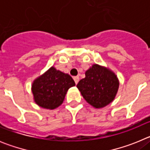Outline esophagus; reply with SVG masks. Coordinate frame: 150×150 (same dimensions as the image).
Masks as SVG:
<instances>
[{
	"mask_svg": "<svg viewBox=\"0 0 150 150\" xmlns=\"http://www.w3.org/2000/svg\"><path fill=\"white\" fill-rule=\"evenodd\" d=\"M74 82H75V83H76V84H77L79 81V76H74Z\"/></svg>",
	"mask_w": 150,
	"mask_h": 150,
	"instance_id": "obj_1",
	"label": "esophagus"
}]
</instances>
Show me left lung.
I'll return each mask as SVG.
<instances>
[{
	"label": "left lung",
	"instance_id": "obj_1",
	"mask_svg": "<svg viewBox=\"0 0 150 150\" xmlns=\"http://www.w3.org/2000/svg\"><path fill=\"white\" fill-rule=\"evenodd\" d=\"M119 86L114 73L98 64H93L76 87L88 104L95 108H102L114 100Z\"/></svg>",
	"mask_w": 150,
	"mask_h": 150
}]
</instances>
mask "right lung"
I'll use <instances>...</instances> for the list:
<instances>
[{
  "label": "right lung",
  "instance_id": "1",
  "mask_svg": "<svg viewBox=\"0 0 150 150\" xmlns=\"http://www.w3.org/2000/svg\"><path fill=\"white\" fill-rule=\"evenodd\" d=\"M75 83L69 74L52 67L35 79L32 84L34 101L46 109H55L64 101L67 90Z\"/></svg>",
  "mask_w": 150,
  "mask_h": 150
}]
</instances>
